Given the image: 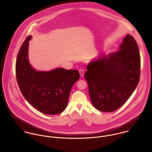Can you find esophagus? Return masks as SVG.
<instances>
[{"label": "esophagus", "mask_w": 152, "mask_h": 152, "mask_svg": "<svg viewBox=\"0 0 152 152\" xmlns=\"http://www.w3.org/2000/svg\"><path fill=\"white\" fill-rule=\"evenodd\" d=\"M80 72V77H84V71L83 69H80L79 70Z\"/></svg>", "instance_id": "1"}]
</instances>
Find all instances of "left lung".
Masks as SVG:
<instances>
[{"label":"left lung","mask_w":152,"mask_h":152,"mask_svg":"<svg viewBox=\"0 0 152 152\" xmlns=\"http://www.w3.org/2000/svg\"><path fill=\"white\" fill-rule=\"evenodd\" d=\"M84 77L94 107L113 112L121 108L137 87L140 74V56L137 44L128 34L119 51L101 55L87 65Z\"/></svg>","instance_id":"8db88e82"}]
</instances>
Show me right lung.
<instances>
[{"label":"right lung","instance_id":"right-lung-1","mask_svg":"<svg viewBox=\"0 0 152 152\" xmlns=\"http://www.w3.org/2000/svg\"><path fill=\"white\" fill-rule=\"evenodd\" d=\"M28 36L22 45L16 59V75L22 95L34 108L47 115L65 110L71 89L80 78L78 70L57 68L50 71L34 69L28 58Z\"/></svg>","mask_w":152,"mask_h":152}]
</instances>
